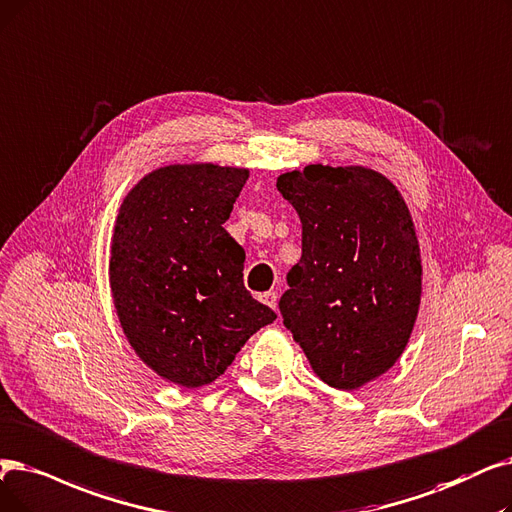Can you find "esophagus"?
<instances>
[{
	"mask_svg": "<svg viewBox=\"0 0 512 512\" xmlns=\"http://www.w3.org/2000/svg\"><path fill=\"white\" fill-rule=\"evenodd\" d=\"M259 301H261L263 305H268V307L276 309V305H278V295H276L274 291H268V293H261V295H259Z\"/></svg>",
	"mask_w": 512,
	"mask_h": 512,
	"instance_id": "1",
	"label": "esophagus"
}]
</instances>
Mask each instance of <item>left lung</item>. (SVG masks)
<instances>
[{"instance_id":"left-lung-1","label":"left lung","mask_w":512,"mask_h":512,"mask_svg":"<svg viewBox=\"0 0 512 512\" xmlns=\"http://www.w3.org/2000/svg\"><path fill=\"white\" fill-rule=\"evenodd\" d=\"M276 188L303 228L280 297L284 326L326 385L360 389L399 360L418 316L412 215L383 173L360 165H307L282 173Z\"/></svg>"}]
</instances>
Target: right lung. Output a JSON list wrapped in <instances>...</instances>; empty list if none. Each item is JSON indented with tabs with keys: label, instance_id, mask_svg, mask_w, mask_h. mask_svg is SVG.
Segmentation results:
<instances>
[{
	"label": "right lung",
	"instance_id": "1",
	"mask_svg": "<svg viewBox=\"0 0 512 512\" xmlns=\"http://www.w3.org/2000/svg\"><path fill=\"white\" fill-rule=\"evenodd\" d=\"M249 169H154L129 190L110 244V291L129 345L180 387L213 383L276 314L242 282L244 251L224 230Z\"/></svg>",
	"mask_w": 512,
	"mask_h": 512
}]
</instances>
